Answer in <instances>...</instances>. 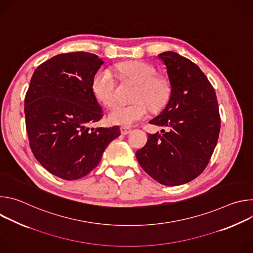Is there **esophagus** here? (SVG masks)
<instances>
[{
	"label": "esophagus",
	"instance_id": "esophagus-1",
	"mask_svg": "<svg viewBox=\"0 0 253 253\" xmlns=\"http://www.w3.org/2000/svg\"><path fill=\"white\" fill-rule=\"evenodd\" d=\"M131 128H129V127H121V133L123 134V135H127V134H129V133H131Z\"/></svg>",
	"mask_w": 253,
	"mask_h": 253
}]
</instances>
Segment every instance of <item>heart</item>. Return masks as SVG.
Listing matches in <instances>:
<instances>
[{
    "instance_id": "obj_1",
    "label": "heart",
    "mask_w": 253,
    "mask_h": 253,
    "mask_svg": "<svg viewBox=\"0 0 253 253\" xmlns=\"http://www.w3.org/2000/svg\"><path fill=\"white\" fill-rule=\"evenodd\" d=\"M119 73L138 84L135 104H117L111 108L108 119L115 125L128 127L145 118L149 107L158 110L167 102L171 87L165 77L156 76V70L148 63L130 61L116 66ZM94 96L103 105L109 107L116 100V80L113 72L108 68L99 69L92 79ZM150 106H148V105Z\"/></svg>"
}]
</instances>
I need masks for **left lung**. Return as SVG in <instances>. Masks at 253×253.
<instances>
[{
  "label": "left lung",
  "mask_w": 253,
  "mask_h": 253,
  "mask_svg": "<svg viewBox=\"0 0 253 253\" xmlns=\"http://www.w3.org/2000/svg\"><path fill=\"white\" fill-rule=\"evenodd\" d=\"M158 58L166 67L171 92L164 109L149 123L164 129L148 134L136 157L160 184L177 186L207 166L218 140L220 116L215 91L197 65L172 51Z\"/></svg>",
  "instance_id": "obj_1"
}]
</instances>
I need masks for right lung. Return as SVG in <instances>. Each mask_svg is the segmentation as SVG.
<instances>
[{
  "instance_id": "obj_1",
  "label": "right lung",
  "mask_w": 253,
  "mask_h": 253,
  "mask_svg": "<svg viewBox=\"0 0 253 253\" xmlns=\"http://www.w3.org/2000/svg\"><path fill=\"white\" fill-rule=\"evenodd\" d=\"M104 64L87 52L57 55L35 70L25 97V118L35 158L65 180L86 176L101 161L118 126L89 128L103 117L92 91L94 74Z\"/></svg>"
}]
</instances>
